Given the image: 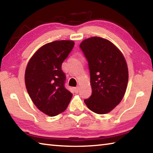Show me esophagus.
Masks as SVG:
<instances>
[{"label":"esophagus","mask_w":153,"mask_h":153,"mask_svg":"<svg viewBox=\"0 0 153 153\" xmlns=\"http://www.w3.org/2000/svg\"><path fill=\"white\" fill-rule=\"evenodd\" d=\"M75 92H76V93H77V92H78V91H79V87L78 86H77V87H76V88H75Z\"/></svg>","instance_id":"34e87169"}]
</instances>
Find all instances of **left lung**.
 Wrapping results in <instances>:
<instances>
[{
  "mask_svg": "<svg viewBox=\"0 0 153 153\" xmlns=\"http://www.w3.org/2000/svg\"><path fill=\"white\" fill-rule=\"evenodd\" d=\"M79 46L88 62L92 87V95L84 100L85 104L95 113H108L120 104L126 91V59L117 46L100 37L87 38Z\"/></svg>",
  "mask_w": 153,
  "mask_h": 153,
  "instance_id": "left-lung-1",
  "label": "left lung"
}]
</instances>
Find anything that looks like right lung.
Wrapping results in <instances>:
<instances>
[{"instance_id":"obj_1","label":"right lung","mask_w":153,"mask_h":153,"mask_svg":"<svg viewBox=\"0 0 153 153\" xmlns=\"http://www.w3.org/2000/svg\"><path fill=\"white\" fill-rule=\"evenodd\" d=\"M74 46L72 40H56L46 44L33 54L25 69L27 91L38 109L51 117L66 109L72 94L65 87L63 61Z\"/></svg>"}]
</instances>
